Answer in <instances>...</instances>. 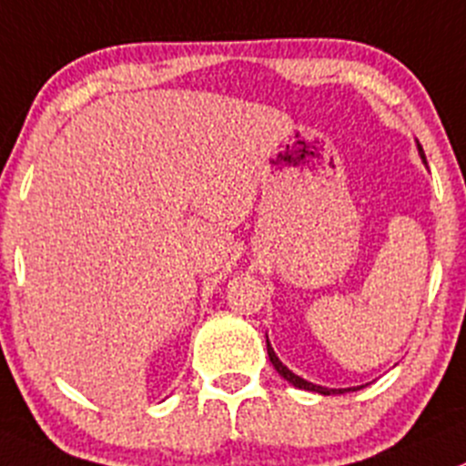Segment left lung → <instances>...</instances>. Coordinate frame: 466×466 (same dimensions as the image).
I'll return each instance as SVG.
<instances>
[{"label":"left lung","mask_w":466,"mask_h":466,"mask_svg":"<svg viewBox=\"0 0 466 466\" xmlns=\"http://www.w3.org/2000/svg\"><path fill=\"white\" fill-rule=\"evenodd\" d=\"M417 147H419V155H421V161H423V164L428 166V161H426V155H423V150H421V146H419V141H417ZM266 350H268L270 364H273V367H275V371H278L279 376H282L284 380L289 382V385L298 387V390H305V391H316V394H320V396H332V394H346V391H358V390H362V387H364V385H360V387H348V390H329V387H320V385H314V382H309V380H305V378L296 376V373H293L291 369H289V367H284V364L279 362V358H278V355H275L273 346H270V341H268V334H266Z\"/></svg>","instance_id":"left-lung-1"}]
</instances>
